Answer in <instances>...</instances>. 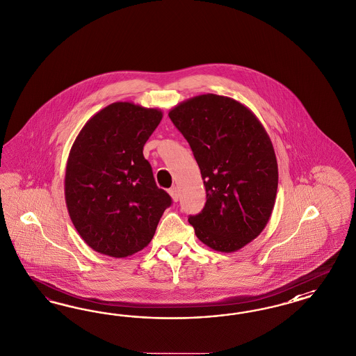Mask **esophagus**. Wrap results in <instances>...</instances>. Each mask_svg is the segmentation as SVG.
I'll use <instances>...</instances> for the list:
<instances>
[{
  "label": "esophagus",
  "instance_id": "34e87169",
  "mask_svg": "<svg viewBox=\"0 0 356 356\" xmlns=\"http://www.w3.org/2000/svg\"><path fill=\"white\" fill-rule=\"evenodd\" d=\"M169 194L172 196V202H178V199H179V191H178V187H172L170 190H169Z\"/></svg>",
  "mask_w": 356,
  "mask_h": 356
}]
</instances>
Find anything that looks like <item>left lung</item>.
Returning a JSON list of instances; mask_svg holds the SVG:
<instances>
[{"label": "left lung", "mask_w": 356, "mask_h": 356, "mask_svg": "<svg viewBox=\"0 0 356 356\" xmlns=\"http://www.w3.org/2000/svg\"><path fill=\"white\" fill-rule=\"evenodd\" d=\"M188 141L206 186V206L190 216L196 237L221 252L240 250L271 218L277 190L275 150L245 104L202 94L169 111Z\"/></svg>", "instance_id": "8db88e82"}]
</instances>
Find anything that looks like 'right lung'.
Returning a JSON list of instances; mask_svg holds the SVG:
<instances>
[{
  "label": "right lung",
  "instance_id": "1",
  "mask_svg": "<svg viewBox=\"0 0 356 356\" xmlns=\"http://www.w3.org/2000/svg\"><path fill=\"white\" fill-rule=\"evenodd\" d=\"M161 119L160 108L115 102L92 115L74 140L65 169V203L92 250L114 258L143 250L172 204L143 154Z\"/></svg>",
  "mask_w": 356,
  "mask_h": 356
}]
</instances>
